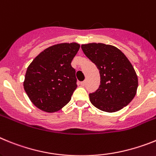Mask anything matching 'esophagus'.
Here are the masks:
<instances>
[{"instance_id": "1", "label": "esophagus", "mask_w": 156, "mask_h": 156, "mask_svg": "<svg viewBox=\"0 0 156 156\" xmlns=\"http://www.w3.org/2000/svg\"><path fill=\"white\" fill-rule=\"evenodd\" d=\"M80 85H81L82 86H85V85H86V81H83V82H80Z\"/></svg>"}]
</instances>
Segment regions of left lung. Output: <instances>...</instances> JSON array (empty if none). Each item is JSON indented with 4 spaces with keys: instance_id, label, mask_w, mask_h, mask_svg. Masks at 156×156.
I'll list each match as a JSON object with an SVG mask.
<instances>
[{
    "instance_id": "obj_1",
    "label": "left lung",
    "mask_w": 156,
    "mask_h": 156,
    "mask_svg": "<svg viewBox=\"0 0 156 156\" xmlns=\"http://www.w3.org/2000/svg\"><path fill=\"white\" fill-rule=\"evenodd\" d=\"M85 55L98 68L101 85L89 93L95 107L106 112H115L131 102L136 93L138 79L134 68L118 48L102 43L82 44Z\"/></svg>"
}]
</instances>
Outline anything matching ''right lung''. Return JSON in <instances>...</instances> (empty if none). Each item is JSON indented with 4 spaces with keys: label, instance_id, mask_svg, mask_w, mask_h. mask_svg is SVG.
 <instances>
[{
    "label": "right lung",
    "instance_id": "right-lung-1",
    "mask_svg": "<svg viewBox=\"0 0 156 156\" xmlns=\"http://www.w3.org/2000/svg\"><path fill=\"white\" fill-rule=\"evenodd\" d=\"M77 43H62L41 52L27 67L24 89L31 102L41 110L55 112L71 99L77 88L71 61L79 50Z\"/></svg>",
    "mask_w": 156,
    "mask_h": 156
}]
</instances>
